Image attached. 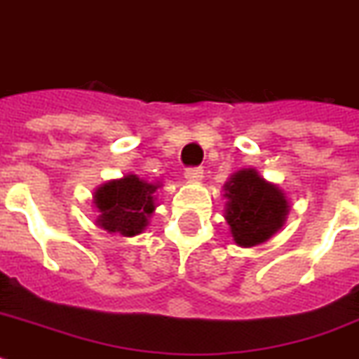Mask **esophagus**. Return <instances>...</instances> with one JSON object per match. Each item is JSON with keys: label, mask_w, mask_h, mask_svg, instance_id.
Masks as SVG:
<instances>
[{"label": "esophagus", "mask_w": 359, "mask_h": 359, "mask_svg": "<svg viewBox=\"0 0 359 359\" xmlns=\"http://www.w3.org/2000/svg\"><path fill=\"white\" fill-rule=\"evenodd\" d=\"M203 177V168L201 167H189L185 168V180L187 182H200Z\"/></svg>", "instance_id": "1"}]
</instances>
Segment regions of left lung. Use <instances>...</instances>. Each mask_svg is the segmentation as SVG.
<instances>
[{
    "instance_id": "obj_1",
    "label": "left lung",
    "mask_w": 359,
    "mask_h": 359,
    "mask_svg": "<svg viewBox=\"0 0 359 359\" xmlns=\"http://www.w3.org/2000/svg\"><path fill=\"white\" fill-rule=\"evenodd\" d=\"M226 220L238 245L251 248L266 242L283 227L288 201L279 187L271 185L253 168L240 170L226 183Z\"/></svg>"
}]
</instances>
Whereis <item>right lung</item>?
I'll list each match as a JSON object with an SVG mask.
<instances>
[{
	"label": "right lung",
	"mask_w": 359,
	"mask_h": 359,
	"mask_svg": "<svg viewBox=\"0 0 359 359\" xmlns=\"http://www.w3.org/2000/svg\"><path fill=\"white\" fill-rule=\"evenodd\" d=\"M158 185L147 183L137 176L123 177L106 183L95 192V205L100 211L99 224L108 233L133 236L147 226L154 211V191Z\"/></svg>",
	"instance_id": "right-lung-1"
}]
</instances>
